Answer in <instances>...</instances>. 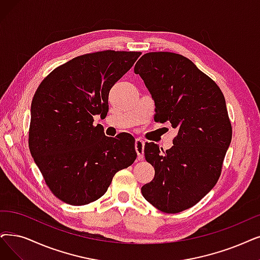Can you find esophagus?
I'll list each match as a JSON object with an SVG mask.
<instances>
[{
  "label": "esophagus",
  "mask_w": 260,
  "mask_h": 260,
  "mask_svg": "<svg viewBox=\"0 0 260 260\" xmlns=\"http://www.w3.org/2000/svg\"><path fill=\"white\" fill-rule=\"evenodd\" d=\"M144 147H145V142L142 139L136 140V150L138 153V159L143 160L144 158Z\"/></svg>",
  "instance_id": "esophagus-1"
}]
</instances>
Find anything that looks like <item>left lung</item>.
<instances>
[{
    "label": "left lung",
    "mask_w": 260,
    "mask_h": 260,
    "mask_svg": "<svg viewBox=\"0 0 260 260\" xmlns=\"http://www.w3.org/2000/svg\"><path fill=\"white\" fill-rule=\"evenodd\" d=\"M134 72L154 101V120L178 129L166 151L145 144L154 177L141 192L160 211L178 213L199 203L220 178L233 136L225 98L211 78L177 53L149 52Z\"/></svg>",
    "instance_id": "8db88e82"
}]
</instances>
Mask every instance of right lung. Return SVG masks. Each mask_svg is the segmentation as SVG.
<instances>
[{
	"label": "right lung",
	"mask_w": 260,
	"mask_h": 260,
	"mask_svg": "<svg viewBox=\"0 0 260 260\" xmlns=\"http://www.w3.org/2000/svg\"><path fill=\"white\" fill-rule=\"evenodd\" d=\"M141 52L99 51L58 66L41 81L30 107L28 147L50 191L72 206L97 201L118 171L137 159L129 133L105 136L94 116Z\"/></svg>",
	"instance_id": "right-lung-1"
}]
</instances>
